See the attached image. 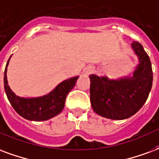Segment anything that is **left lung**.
Instances as JSON below:
<instances>
[{"instance_id": "obj_1", "label": "left lung", "mask_w": 159, "mask_h": 159, "mask_svg": "<svg viewBox=\"0 0 159 159\" xmlns=\"http://www.w3.org/2000/svg\"><path fill=\"white\" fill-rule=\"evenodd\" d=\"M131 48L139 64L132 76L110 80L107 76L90 75V100L95 113L104 118L125 120L135 115L148 98L152 85V70L149 56L140 43Z\"/></svg>"}]
</instances>
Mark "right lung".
Returning a JSON list of instances; mask_svg holds the SVG:
<instances>
[{
	"mask_svg": "<svg viewBox=\"0 0 159 159\" xmlns=\"http://www.w3.org/2000/svg\"><path fill=\"white\" fill-rule=\"evenodd\" d=\"M10 59L4 71V89L6 94L15 111L29 120L43 121L55 117L64 109L69 92L73 89L79 76L65 80L49 94L38 98H22L14 93L8 86L7 70Z\"/></svg>",
	"mask_w": 159,
	"mask_h": 159,
	"instance_id": "add662e5",
	"label": "right lung"
}]
</instances>
